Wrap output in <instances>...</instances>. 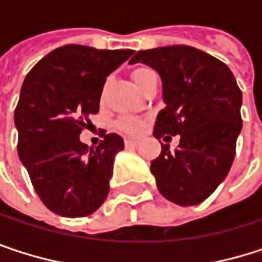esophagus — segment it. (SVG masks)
I'll list each match as a JSON object with an SVG mask.
<instances>
[{"instance_id":"34e87169","label":"esophagus","mask_w":262,"mask_h":262,"mask_svg":"<svg viewBox=\"0 0 262 262\" xmlns=\"http://www.w3.org/2000/svg\"><path fill=\"white\" fill-rule=\"evenodd\" d=\"M124 144H126V147H136V145L139 144V141H136V139H130V138H127V139L124 141Z\"/></svg>"}]
</instances>
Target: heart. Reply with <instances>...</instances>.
Wrapping results in <instances>:
<instances>
[{
    "mask_svg": "<svg viewBox=\"0 0 262 262\" xmlns=\"http://www.w3.org/2000/svg\"><path fill=\"white\" fill-rule=\"evenodd\" d=\"M151 73H155V71H151L150 68H138V70L133 71V80L141 88L142 81L145 80L147 76H150ZM117 126H118V129H121V130L126 132V133L138 135V133H141L142 129H144V120L139 118V117H133V115H124V117H121L118 120Z\"/></svg>",
    "mask_w": 262,
    "mask_h": 262,
    "instance_id": "obj_1",
    "label": "heart"
}]
</instances>
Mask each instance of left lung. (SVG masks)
I'll list each match as a JSON object with an SVG mask.
<instances>
[{
    "label": "left lung",
    "mask_w": 262,
    "mask_h": 262,
    "mask_svg": "<svg viewBox=\"0 0 262 262\" xmlns=\"http://www.w3.org/2000/svg\"><path fill=\"white\" fill-rule=\"evenodd\" d=\"M129 63H144L162 80L165 107L158 114L155 138L181 136L174 151L162 144L151 161L159 192L181 206L202 203L226 179L243 127V95L232 71L188 45L142 50Z\"/></svg>",
    "instance_id": "8db88e82"
}]
</instances>
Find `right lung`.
Returning <instances> with one entry per match:
<instances>
[{
	"instance_id": "right-lung-1",
	"label": "right lung",
	"mask_w": 262,
	"mask_h": 262,
	"mask_svg": "<svg viewBox=\"0 0 262 262\" xmlns=\"http://www.w3.org/2000/svg\"><path fill=\"white\" fill-rule=\"evenodd\" d=\"M132 54L63 45L40 59L23 83L15 109L18 155L39 199L57 215H91L109 194L124 141L109 133L92 148L80 133L100 109L106 77Z\"/></svg>"
}]
</instances>
